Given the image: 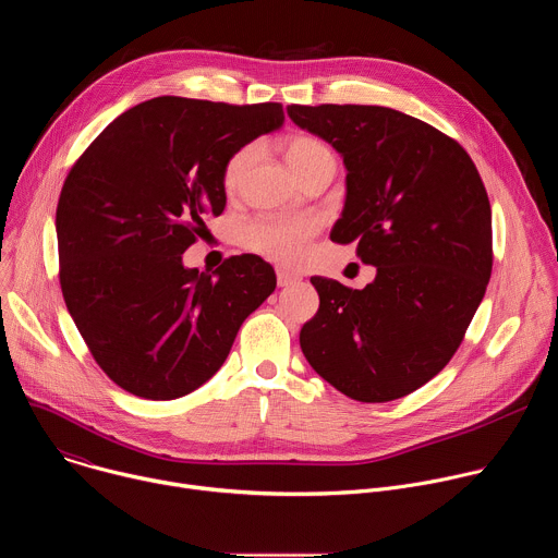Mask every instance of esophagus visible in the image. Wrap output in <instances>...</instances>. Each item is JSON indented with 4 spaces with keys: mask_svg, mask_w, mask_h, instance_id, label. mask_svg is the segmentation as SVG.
<instances>
[{
    "mask_svg": "<svg viewBox=\"0 0 558 558\" xmlns=\"http://www.w3.org/2000/svg\"><path fill=\"white\" fill-rule=\"evenodd\" d=\"M276 278H278V287H289L300 280V274L289 271V269H276Z\"/></svg>",
    "mask_w": 558,
    "mask_h": 558,
    "instance_id": "34e87169",
    "label": "esophagus"
}]
</instances>
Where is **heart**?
<instances>
[{
    "label": "heart",
    "instance_id": "b5f03b06",
    "mask_svg": "<svg viewBox=\"0 0 558 558\" xmlns=\"http://www.w3.org/2000/svg\"><path fill=\"white\" fill-rule=\"evenodd\" d=\"M254 147H243L227 161L222 170V187L227 192L235 190L241 183L247 166L252 163ZM284 158L295 177H302L306 170L315 168L323 161H336L333 151L327 143L315 136L295 134L284 143ZM317 231V222L313 218H258L241 227L238 241L254 254H260L276 263H298L304 256L308 238Z\"/></svg>",
    "mask_w": 558,
    "mask_h": 558
}]
</instances>
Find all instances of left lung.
<instances>
[{"label": "left lung", "instance_id": "left-lung-1", "mask_svg": "<svg viewBox=\"0 0 558 558\" xmlns=\"http://www.w3.org/2000/svg\"><path fill=\"white\" fill-rule=\"evenodd\" d=\"M347 168L331 241L355 243L375 280L349 289L313 276L320 308L300 331L313 371L351 400H400L459 349L493 271V211L468 151L433 125L381 106H289Z\"/></svg>", "mask_w": 558, "mask_h": 558}]
</instances>
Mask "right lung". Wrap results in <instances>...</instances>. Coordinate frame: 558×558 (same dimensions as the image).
<instances>
[{
    "instance_id": "add662e5",
    "label": "right lung",
    "mask_w": 558,
    "mask_h": 558,
    "mask_svg": "<svg viewBox=\"0 0 558 558\" xmlns=\"http://www.w3.org/2000/svg\"><path fill=\"white\" fill-rule=\"evenodd\" d=\"M284 123L280 104L156 97L117 117L70 170L57 205L59 282L104 373L145 400H177L227 360L276 289L256 254L183 265L227 203L231 154Z\"/></svg>"
}]
</instances>
